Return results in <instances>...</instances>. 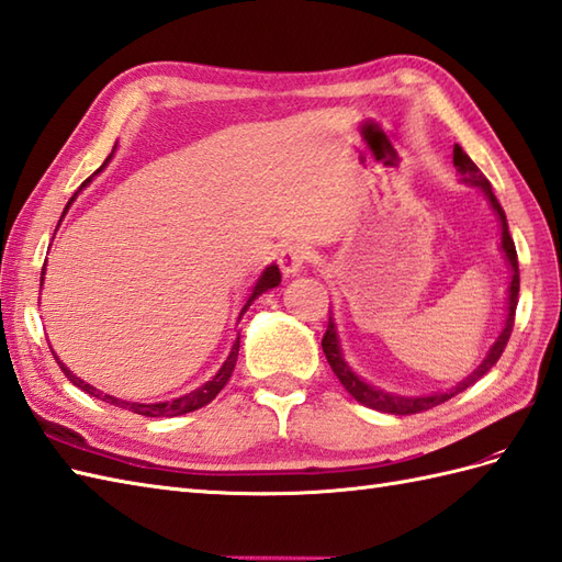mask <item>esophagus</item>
Instances as JSON below:
<instances>
[{
  "instance_id": "34e87169",
  "label": "esophagus",
  "mask_w": 562,
  "mask_h": 562,
  "mask_svg": "<svg viewBox=\"0 0 562 562\" xmlns=\"http://www.w3.org/2000/svg\"><path fill=\"white\" fill-rule=\"evenodd\" d=\"M310 259V248L305 243H285L279 252V267L285 277H295L305 269Z\"/></svg>"
}]
</instances>
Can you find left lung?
Listing matches in <instances>:
<instances>
[{
	"label": "left lung",
	"instance_id": "left-lung-1",
	"mask_svg": "<svg viewBox=\"0 0 562 562\" xmlns=\"http://www.w3.org/2000/svg\"><path fill=\"white\" fill-rule=\"evenodd\" d=\"M453 164L458 173L462 176L464 183L470 186H479L484 190V195L488 198L491 207H494V212L498 214L501 218V248L505 252V259H508V265L513 269V279H510V289H508V317H505V326L501 336L496 338V344L491 346L488 355L484 358V362L479 364L474 372L460 381V384L456 389H450L446 393H431V395H419V398H407V395H395V393H386L381 391L376 386H369L364 384V381L352 372V369L348 367V362L344 360V352H340V344H338V336H336V324L331 319V310H328V326H326V334L322 338V348H324V355L328 364H331L334 374L338 376L340 384L346 386V391L352 395L355 401L372 407V409H379V413H389V415H417V413H424V409H431L436 405H441L446 401L453 398V395L462 393L468 386H472L474 381L482 379L491 367H494L498 362V358L503 355L505 346H508L510 340V334H513V326H515V310H517V293H519V267H517V252H515V243L510 238V231H508V222H505V212L501 207V202L496 200L494 190H491V183L484 178V173L479 171L476 164L462 153V147L456 145L453 147Z\"/></svg>",
	"mask_w": 562,
	"mask_h": 562
}]
</instances>
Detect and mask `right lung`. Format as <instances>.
<instances>
[{"mask_svg":"<svg viewBox=\"0 0 562 562\" xmlns=\"http://www.w3.org/2000/svg\"><path fill=\"white\" fill-rule=\"evenodd\" d=\"M112 155H114V153H112ZM112 155H109V157L104 159V164H102V167H100L98 171H102V169L106 167V161L112 159ZM86 183H90V178H88ZM86 183H83V186H86ZM83 186H80V188H83ZM76 195H78V193H76ZM76 195H74L71 200H68V204H71V202L76 200ZM68 204H66V210H68ZM66 210H64V214H66ZM64 214H61V216H64ZM43 279H45V267H43V277H40V285H43ZM279 283H281V271H279V267H277V265H269V267L262 271V277L257 279L255 289H252V293H250V297H248V303H245L243 310H240V317H243L245 312H248V307L252 305V300H255L257 295H262V293L269 291V289H277ZM238 348H240V336L236 338V344H234V348H231V355L226 358V362L222 364V369H218V372L207 381V384H202L200 389L181 395V398L164 401V403H128V401L114 398V395H106V393L102 395L98 389L86 384L83 379H78V376L71 372V369L64 367V362L57 358V355H54V358H57V364L61 367V372L66 374V379L71 381L74 386L83 389L86 393L94 395V398H102L104 403H112V405H116V407H126V409H131V413H135V415H145V417H178V415L193 413V409L204 407V405L212 403V401L216 398V393L226 386V381L231 379V374H234V367H236V360H238Z\"/></svg>","mask_w":562,"mask_h":562,"instance_id":"add662e5","label":"right lung"}]
</instances>
